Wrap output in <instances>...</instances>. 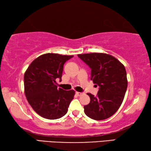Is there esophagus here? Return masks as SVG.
Returning <instances> with one entry per match:
<instances>
[{
    "mask_svg": "<svg viewBox=\"0 0 151 151\" xmlns=\"http://www.w3.org/2000/svg\"><path fill=\"white\" fill-rule=\"evenodd\" d=\"M76 94L78 95V96H82V95L83 94V93H82V92H76Z\"/></svg>",
    "mask_w": 151,
    "mask_h": 151,
    "instance_id": "34e87169",
    "label": "esophagus"
}]
</instances>
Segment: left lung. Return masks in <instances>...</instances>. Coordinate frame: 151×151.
<instances>
[{"label": "left lung", "instance_id": "1", "mask_svg": "<svg viewBox=\"0 0 151 151\" xmlns=\"http://www.w3.org/2000/svg\"><path fill=\"white\" fill-rule=\"evenodd\" d=\"M91 68V80L99 87L97 96L88 93L90 103L84 112L94 120H104L115 114L120 107L127 88L125 66L117 59L104 53L78 54Z\"/></svg>", "mask_w": 151, "mask_h": 151}]
</instances>
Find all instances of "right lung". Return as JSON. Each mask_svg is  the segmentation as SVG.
Here are the masks:
<instances>
[{
	"instance_id": "right-lung-1",
	"label": "right lung",
	"mask_w": 151,
	"mask_h": 151,
	"mask_svg": "<svg viewBox=\"0 0 151 151\" xmlns=\"http://www.w3.org/2000/svg\"><path fill=\"white\" fill-rule=\"evenodd\" d=\"M73 55L47 53L36 58L24 76V93L29 104L41 117L56 119L68 112L75 91L58 88L63 65Z\"/></svg>"
}]
</instances>
